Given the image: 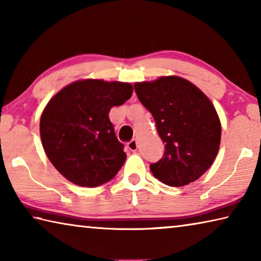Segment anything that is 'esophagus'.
<instances>
[{
    "label": "esophagus",
    "instance_id": "esophagus-1",
    "mask_svg": "<svg viewBox=\"0 0 261 261\" xmlns=\"http://www.w3.org/2000/svg\"><path fill=\"white\" fill-rule=\"evenodd\" d=\"M127 148L132 152L137 151V148H138V141H137V139H132L131 141H129V143H127Z\"/></svg>",
    "mask_w": 261,
    "mask_h": 261
}]
</instances>
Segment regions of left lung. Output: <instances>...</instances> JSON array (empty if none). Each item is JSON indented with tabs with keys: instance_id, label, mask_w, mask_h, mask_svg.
I'll return each mask as SVG.
<instances>
[{
	"instance_id": "1",
	"label": "left lung",
	"mask_w": 261,
	"mask_h": 261,
	"mask_svg": "<svg viewBox=\"0 0 261 261\" xmlns=\"http://www.w3.org/2000/svg\"><path fill=\"white\" fill-rule=\"evenodd\" d=\"M135 91L165 144L163 156L149 166L154 177L170 187L197 180L214 162L220 147L221 123L213 103L192 83L177 76L136 83Z\"/></svg>"
}]
</instances>
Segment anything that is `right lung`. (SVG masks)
I'll return each instance as SVG.
<instances>
[{"mask_svg":"<svg viewBox=\"0 0 261 261\" xmlns=\"http://www.w3.org/2000/svg\"><path fill=\"white\" fill-rule=\"evenodd\" d=\"M129 83L84 79L55 94L40 118L43 149L59 173L79 187L107 183L126 154L109 120L114 106L129 100Z\"/></svg>","mask_w":261,"mask_h":261,"instance_id":"right-lung-1","label":"right lung"}]
</instances>
